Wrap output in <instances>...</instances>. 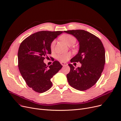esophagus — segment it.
I'll use <instances>...</instances> for the list:
<instances>
[{"mask_svg": "<svg viewBox=\"0 0 121 121\" xmlns=\"http://www.w3.org/2000/svg\"><path fill=\"white\" fill-rule=\"evenodd\" d=\"M61 64L63 66H66L68 65L67 63L65 62H61Z\"/></svg>", "mask_w": 121, "mask_h": 121, "instance_id": "1", "label": "esophagus"}]
</instances>
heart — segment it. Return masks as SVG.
<instances>
[{"instance_id": "b5f03b06", "label": "heart", "mask_w": 121, "mask_h": 121, "mask_svg": "<svg viewBox=\"0 0 121 121\" xmlns=\"http://www.w3.org/2000/svg\"><path fill=\"white\" fill-rule=\"evenodd\" d=\"M60 39L63 41L64 42V43L68 46H71L76 41V39L74 36L68 34H65L61 35ZM55 43H56L55 40L52 41L50 45V48L51 49H53ZM70 56H71V54L70 53H68L58 55L57 56V58L59 60L62 62H65L69 59Z\"/></svg>"}]
</instances>
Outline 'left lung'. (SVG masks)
Instances as JSON below:
<instances>
[{
    "label": "left lung",
    "mask_w": 121,
    "mask_h": 121,
    "mask_svg": "<svg viewBox=\"0 0 121 121\" xmlns=\"http://www.w3.org/2000/svg\"><path fill=\"white\" fill-rule=\"evenodd\" d=\"M64 32L72 35L79 43L78 53L71 62H80L82 66L76 68L68 64L70 71L67 75L69 85L77 90L86 91L94 86L101 75L105 63V52L101 40L95 35L82 30Z\"/></svg>",
    "instance_id": "obj_1"
}]
</instances>
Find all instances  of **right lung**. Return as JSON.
Here are the masks:
<instances>
[{"instance_id": "obj_1", "label": "right lung", "mask_w": 121, "mask_h": 121, "mask_svg": "<svg viewBox=\"0 0 121 121\" xmlns=\"http://www.w3.org/2000/svg\"><path fill=\"white\" fill-rule=\"evenodd\" d=\"M63 31H40L29 36L21 43L18 52L20 72L27 85L37 92L51 87L50 79L63 67L58 61L47 66L43 60L51 53L52 41Z\"/></svg>"}]
</instances>
